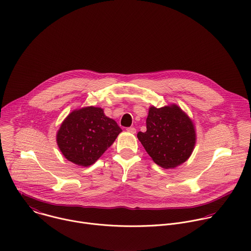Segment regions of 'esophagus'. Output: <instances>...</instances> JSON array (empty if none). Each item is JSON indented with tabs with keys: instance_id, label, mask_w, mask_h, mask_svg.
<instances>
[{
	"instance_id": "obj_1",
	"label": "esophagus",
	"mask_w": 251,
	"mask_h": 251,
	"mask_svg": "<svg viewBox=\"0 0 251 251\" xmlns=\"http://www.w3.org/2000/svg\"><path fill=\"white\" fill-rule=\"evenodd\" d=\"M127 131H128L129 133H131V134H135V133H136V129H135L134 127H129V128H127Z\"/></svg>"
}]
</instances>
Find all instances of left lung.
I'll return each mask as SVG.
<instances>
[{
	"label": "left lung",
	"mask_w": 251,
	"mask_h": 251,
	"mask_svg": "<svg viewBox=\"0 0 251 251\" xmlns=\"http://www.w3.org/2000/svg\"><path fill=\"white\" fill-rule=\"evenodd\" d=\"M137 137L152 160L165 169L186 162L197 142L193 120L175 103L160 108L151 105L147 117V131L139 132Z\"/></svg>",
	"instance_id": "obj_1"
}]
</instances>
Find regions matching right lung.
Listing matches in <instances>:
<instances>
[{
	"label": "right lung",
	"mask_w": 251,
	"mask_h": 251,
	"mask_svg": "<svg viewBox=\"0 0 251 251\" xmlns=\"http://www.w3.org/2000/svg\"><path fill=\"white\" fill-rule=\"evenodd\" d=\"M122 132L101 107L86 106L71 111L60 124L56 143L70 162L88 167L94 164Z\"/></svg>",
	"instance_id": "add662e5"
}]
</instances>
